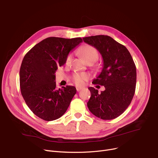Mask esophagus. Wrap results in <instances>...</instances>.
I'll return each instance as SVG.
<instances>
[{
    "label": "esophagus",
    "mask_w": 158,
    "mask_h": 158,
    "mask_svg": "<svg viewBox=\"0 0 158 158\" xmlns=\"http://www.w3.org/2000/svg\"><path fill=\"white\" fill-rule=\"evenodd\" d=\"M81 89H82V87H77V91H80Z\"/></svg>",
    "instance_id": "esophagus-1"
}]
</instances>
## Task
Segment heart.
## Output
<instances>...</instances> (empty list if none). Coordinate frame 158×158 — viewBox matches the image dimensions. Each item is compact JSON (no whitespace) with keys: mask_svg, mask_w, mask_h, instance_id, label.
<instances>
[{"mask_svg":"<svg viewBox=\"0 0 158 158\" xmlns=\"http://www.w3.org/2000/svg\"><path fill=\"white\" fill-rule=\"evenodd\" d=\"M78 54L82 58L85 62L87 63L89 62H96L98 58L99 57L98 52L97 49L90 45H85L81 47L78 50ZM72 60V55L69 54L67 56L66 58V64H69ZM89 78V75L85 73H75L73 77V80L75 84L77 85H83L85 81H87Z\"/></svg>","mask_w":158,"mask_h":158,"instance_id":"b5f03b06","label":"heart"}]
</instances>
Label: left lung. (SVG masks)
I'll return each mask as SVG.
<instances>
[{
  "mask_svg": "<svg viewBox=\"0 0 158 158\" xmlns=\"http://www.w3.org/2000/svg\"><path fill=\"white\" fill-rule=\"evenodd\" d=\"M83 40L102 56V71L93 84L106 88L100 94L94 87L88 88L91 95L87 107L98 118L114 119L127 109L133 98L136 84V65L128 49L109 36H91Z\"/></svg>",
  "mask_w": 158,
  "mask_h": 158,
  "instance_id": "obj_1",
  "label": "left lung"
}]
</instances>
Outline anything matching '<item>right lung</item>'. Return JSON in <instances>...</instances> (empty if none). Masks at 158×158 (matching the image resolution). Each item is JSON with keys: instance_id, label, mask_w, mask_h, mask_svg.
<instances>
[{"instance_id": "add662e5", "label": "right lung", "mask_w": 158, "mask_h": 158, "mask_svg": "<svg viewBox=\"0 0 158 158\" xmlns=\"http://www.w3.org/2000/svg\"><path fill=\"white\" fill-rule=\"evenodd\" d=\"M81 42L80 37H49L36 44L23 58L19 73L21 94L30 110L45 121L60 118L77 93L73 86L56 89L55 73Z\"/></svg>"}]
</instances>
